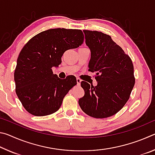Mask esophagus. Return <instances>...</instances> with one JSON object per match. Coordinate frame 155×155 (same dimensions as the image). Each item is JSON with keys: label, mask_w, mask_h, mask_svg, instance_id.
Instances as JSON below:
<instances>
[{"label": "esophagus", "mask_w": 155, "mask_h": 155, "mask_svg": "<svg viewBox=\"0 0 155 155\" xmlns=\"http://www.w3.org/2000/svg\"><path fill=\"white\" fill-rule=\"evenodd\" d=\"M77 85H79L81 84V79L79 78H77Z\"/></svg>", "instance_id": "1"}]
</instances>
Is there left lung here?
I'll list each match as a JSON object with an SVG mask.
<instances>
[{
	"mask_svg": "<svg viewBox=\"0 0 155 155\" xmlns=\"http://www.w3.org/2000/svg\"><path fill=\"white\" fill-rule=\"evenodd\" d=\"M85 43L91 51L88 71L96 72L98 84L94 87L81 83L85 95L78 104L86 114L106 118L117 114L125 105L135 78L132 60L111 37L101 31L83 30Z\"/></svg>",
	"mask_w": 155,
	"mask_h": 155,
	"instance_id": "obj_1",
	"label": "left lung"
}]
</instances>
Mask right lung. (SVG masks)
<instances>
[{
    "instance_id": "right-lung-1",
    "label": "right lung",
    "mask_w": 155,
    "mask_h": 155,
    "mask_svg": "<svg viewBox=\"0 0 155 155\" xmlns=\"http://www.w3.org/2000/svg\"><path fill=\"white\" fill-rule=\"evenodd\" d=\"M83 41L81 30L51 28L33 37L21 50L14 72L15 93L29 114L45 116L58 111L77 78L69 75L62 80L52 68L61 64L67 50Z\"/></svg>"
}]
</instances>
